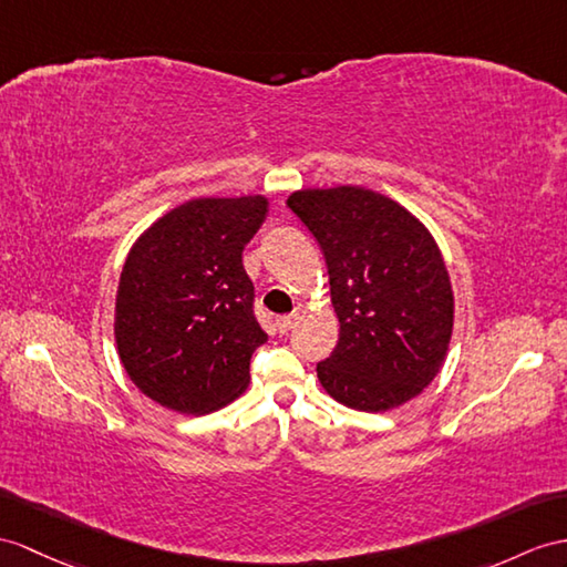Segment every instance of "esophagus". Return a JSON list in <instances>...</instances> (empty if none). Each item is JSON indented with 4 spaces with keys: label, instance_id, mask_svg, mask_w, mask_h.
Wrapping results in <instances>:
<instances>
[{
    "label": "esophagus",
    "instance_id": "esophagus-1",
    "mask_svg": "<svg viewBox=\"0 0 567 567\" xmlns=\"http://www.w3.org/2000/svg\"><path fill=\"white\" fill-rule=\"evenodd\" d=\"M296 320H298V315H296V312H291V315H281L279 320H276V327H279V331H288V329H293Z\"/></svg>",
    "mask_w": 567,
    "mask_h": 567
}]
</instances>
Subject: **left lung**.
I'll return each instance as SVG.
<instances>
[{"label":"left lung","mask_w":567,"mask_h":567,"mask_svg":"<svg viewBox=\"0 0 567 567\" xmlns=\"http://www.w3.org/2000/svg\"><path fill=\"white\" fill-rule=\"evenodd\" d=\"M291 209L320 245L339 317L322 388L358 411L421 394L443 368L454 300L443 255L404 206L365 187L302 189Z\"/></svg>","instance_id":"8db88e82"}]
</instances>
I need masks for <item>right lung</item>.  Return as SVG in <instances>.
<instances>
[{
  "instance_id": "right-lung-1",
  "label": "right lung",
  "mask_w": 567,
  "mask_h": 567,
  "mask_svg": "<svg viewBox=\"0 0 567 567\" xmlns=\"http://www.w3.org/2000/svg\"><path fill=\"white\" fill-rule=\"evenodd\" d=\"M267 209L265 197L192 199L130 250L115 341L132 382L161 406L202 416L250 382V358L267 334L255 317L243 250Z\"/></svg>"
}]
</instances>
